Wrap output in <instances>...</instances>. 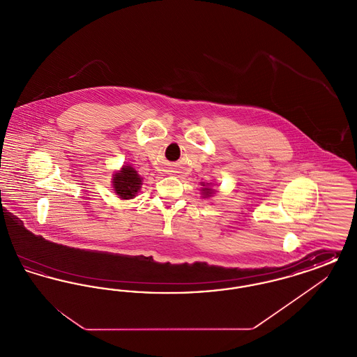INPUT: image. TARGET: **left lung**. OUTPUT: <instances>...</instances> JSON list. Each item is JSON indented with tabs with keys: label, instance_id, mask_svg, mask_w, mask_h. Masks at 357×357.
<instances>
[{
	"label": "left lung",
	"instance_id": "1",
	"mask_svg": "<svg viewBox=\"0 0 357 357\" xmlns=\"http://www.w3.org/2000/svg\"><path fill=\"white\" fill-rule=\"evenodd\" d=\"M204 194L206 197H210V195L213 194V190L208 188V187H206V188H204Z\"/></svg>",
	"mask_w": 357,
	"mask_h": 357
}]
</instances>
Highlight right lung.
<instances>
[{
	"instance_id": "right-lung-1",
	"label": "right lung",
	"mask_w": 357,
	"mask_h": 357,
	"mask_svg": "<svg viewBox=\"0 0 357 357\" xmlns=\"http://www.w3.org/2000/svg\"><path fill=\"white\" fill-rule=\"evenodd\" d=\"M142 179L132 167L124 166L114 175V190L121 199H131L140 190Z\"/></svg>"
}]
</instances>
